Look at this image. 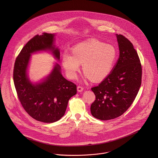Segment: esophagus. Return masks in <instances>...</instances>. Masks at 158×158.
<instances>
[{"mask_svg":"<svg viewBox=\"0 0 158 158\" xmlns=\"http://www.w3.org/2000/svg\"><path fill=\"white\" fill-rule=\"evenodd\" d=\"M84 89V88L82 87V86H78V87H77V90L78 91V92H82L83 90Z\"/></svg>","mask_w":158,"mask_h":158,"instance_id":"obj_1","label":"esophagus"}]
</instances>
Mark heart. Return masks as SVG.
Here are the masks:
<instances>
[{
  "label": "heart",
  "instance_id": "b5f03b06",
  "mask_svg": "<svg viewBox=\"0 0 158 158\" xmlns=\"http://www.w3.org/2000/svg\"><path fill=\"white\" fill-rule=\"evenodd\" d=\"M117 56V51L113 45L92 40L75 45L72 53L66 50L62 64L70 79L77 77L82 64L85 76L93 81H100L111 73Z\"/></svg>",
  "mask_w": 158,
  "mask_h": 158
}]
</instances>
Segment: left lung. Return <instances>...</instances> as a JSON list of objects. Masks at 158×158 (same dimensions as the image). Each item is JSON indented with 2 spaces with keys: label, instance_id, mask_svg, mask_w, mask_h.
<instances>
[{
  "label": "left lung",
  "instance_id": "left-lung-1",
  "mask_svg": "<svg viewBox=\"0 0 158 158\" xmlns=\"http://www.w3.org/2000/svg\"><path fill=\"white\" fill-rule=\"evenodd\" d=\"M119 58L111 73L98 86L91 88L95 100L90 113L96 118L108 120L117 118L131 105L142 81V66L132 43L116 34Z\"/></svg>",
  "mask_w": 158,
  "mask_h": 158
}]
</instances>
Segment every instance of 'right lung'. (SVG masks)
<instances>
[{
	"label": "right lung",
	"instance_id": "add662e5",
	"mask_svg": "<svg viewBox=\"0 0 158 158\" xmlns=\"http://www.w3.org/2000/svg\"><path fill=\"white\" fill-rule=\"evenodd\" d=\"M55 34L36 35L23 48L16 59L13 80L23 109L32 118L44 123L59 120L65 114L69 100L77 94V86L64 78L56 63L50 74L41 82L33 84L27 75L31 54L50 51L58 60L60 50L54 45Z\"/></svg>",
	"mask_w": 158,
	"mask_h": 158
}]
</instances>
